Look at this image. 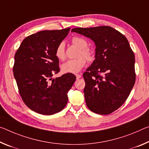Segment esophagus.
Instances as JSON below:
<instances>
[{
  "instance_id": "34e87169",
  "label": "esophagus",
  "mask_w": 149,
  "mask_h": 149,
  "mask_svg": "<svg viewBox=\"0 0 149 149\" xmlns=\"http://www.w3.org/2000/svg\"><path fill=\"white\" fill-rule=\"evenodd\" d=\"M76 77H77V79H80V78L82 77V74H76Z\"/></svg>"
}]
</instances>
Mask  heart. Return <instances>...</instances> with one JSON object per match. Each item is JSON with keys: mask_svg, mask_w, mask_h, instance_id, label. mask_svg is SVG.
Here are the masks:
<instances>
[{"mask_svg": "<svg viewBox=\"0 0 149 149\" xmlns=\"http://www.w3.org/2000/svg\"><path fill=\"white\" fill-rule=\"evenodd\" d=\"M72 43L80 49L79 57L76 59H70L63 63L61 69L63 73H77L83 68L86 63L85 58L88 61L94 59V55L92 51L87 47L88 42L84 39L80 37H74L72 39ZM65 45L64 42H61L55 49V54L56 57L59 60L65 58ZM84 57L83 58V57ZM85 58L84 59V58Z\"/></svg>", "mask_w": 149, "mask_h": 149, "instance_id": "heart-1", "label": "heart"}]
</instances>
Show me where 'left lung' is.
I'll use <instances>...</instances> for the list:
<instances>
[{
  "instance_id": "8db88e82",
  "label": "left lung",
  "mask_w": 149,
  "mask_h": 149,
  "mask_svg": "<svg viewBox=\"0 0 149 149\" xmlns=\"http://www.w3.org/2000/svg\"><path fill=\"white\" fill-rule=\"evenodd\" d=\"M71 31L91 39L96 45L95 60L83 74L86 106L97 114L111 113L123 104L135 82V55L127 39L107 26Z\"/></svg>"
}]
</instances>
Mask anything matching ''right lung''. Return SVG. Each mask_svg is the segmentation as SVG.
I'll return each instance as SVG.
<instances>
[{"label": "right lung", "instance_id": "1", "mask_svg": "<svg viewBox=\"0 0 149 149\" xmlns=\"http://www.w3.org/2000/svg\"><path fill=\"white\" fill-rule=\"evenodd\" d=\"M70 28L41 31L26 38L14 56V76L19 94L31 110L49 116L63 109L76 80L72 73L52 79L59 72L57 46Z\"/></svg>", "mask_w": 149, "mask_h": 149}]
</instances>
